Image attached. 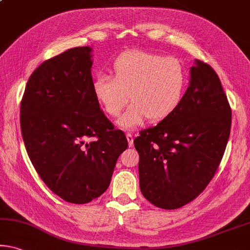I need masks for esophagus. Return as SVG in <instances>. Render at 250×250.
Masks as SVG:
<instances>
[{
    "instance_id": "obj_1",
    "label": "esophagus",
    "mask_w": 250,
    "mask_h": 250,
    "mask_svg": "<svg viewBox=\"0 0 250 250\" xmlns=\"http://www.w3.org/2000/svg\"><path fill=\"white\" fill-rule=\"evenodd\" d=\"M125 137H126V140H128L129 146H133V136H132V134L131 133H126Z\"/></svg>"
}]
</instances>
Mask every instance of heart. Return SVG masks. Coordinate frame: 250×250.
<instances>
[{
    "mask_svg": "<svg viewBox=\"0 0 250 250\" xmlns=\"http://www.w3.org/2000/svg\"><path fill=\"white\" fill-rule=\"evenodd\" d=\"M113 77L98 74L92 81L97 101L110 117H118L128 104H132L118 120L124 130H133L150 121L169 117L184 97L186 72L179 60L172 57L132 50L114 59Z\"/></svg>",
    "mask_w": 250,
    "mask_h": 250,
    "instance_id": "obj_1",
    "label": "heart"
}]
</instances>
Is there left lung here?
Returning <instances> with one entry per match:
<instances>
[{"mask_svg":"<svg viewBox=\"0 0 250 250\" xmlns=\"http://www.w3.org/2000/svg\"><path fill=\"white\" fill-rule=\"evenodd\" d=\"M230 126L231 110L219 78L210 65L195 60L179 106L133 141L146 199L177 209L199 196L217 171Z\"/></svg>","mask_w":250,"mask_h":250,"instance_id":"8db88e82","label":"left lung"}]
</instances>
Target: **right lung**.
Here are the masks:
<instances>
[{
	"instance_id": "add662e5",
	"label": "right lung",
	"mask_w": 250,
	"mask_h": 250,
	"mask_svg": "<svg viewBox=\"0 0 250 250\" xmlns=\"http://www.w3.org/2000/svg\"><path fill=\"white\" fill-rule=\"evenodd\" d=\"M92 64L90 46L44 61L31 74L20 110L33 167L55 195L72 204L101 196L128 148L125 133L114 130L94 97Z\"/></svg>"
}]
</instances>
